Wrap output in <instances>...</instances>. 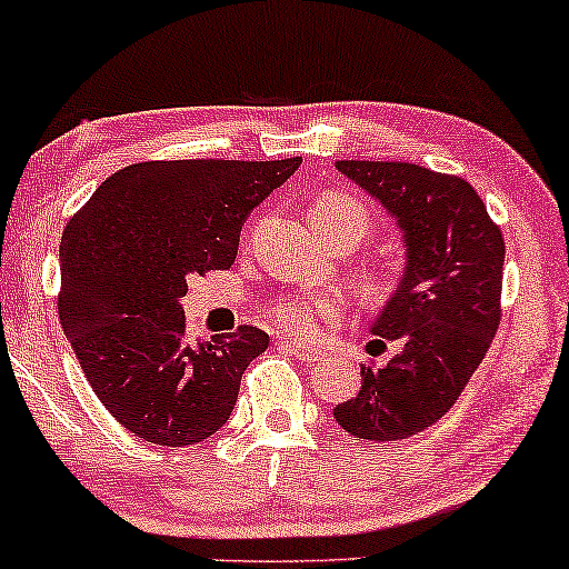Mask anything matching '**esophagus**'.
Listing matches in <instances>:
<instances>
[{
    "instance_id": "1",
    "label": "esophagus",
    "mask_w": 569,
    "mask_h": 569,
    "mask_svg": "<svg viewBox=\"0 0 569 569\" xmlns=\"http://www.w3.org/2000/svg\"><path fill=\"white\" fill-rule=\"evenodd\" d=\"M284 348L290 350L295 358L306 360V363H316V360H321V358H323V352H321V350H313V348H302V345H295V342L284 345Z\"/></svg>"
}]
</instances>
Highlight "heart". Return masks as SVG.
Here are the masks:
<instances>
[{"instance_id":"obj_1","label":"heart","mask_w":569,"mask_h":569,"mask_svg":"<svg viewBox=\"0 0 569 569\" xmlns=\"http://www.w3.org/2000/svg\"><path fill=\"white\" fill-rule=\"evenodd\" d=\"M316 232H356L358 240L368 232V213L356 198L345 193H323L311 209ZM342 302L335 295H287L271 302L269 319L279 331L295 339H311L323 321L337 319Z\"/></svg>"}]
</instances>
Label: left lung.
I'll return each instance as SVG.
<instances>
[{"label":"left lung","instance_id":"obj_1","mask_svg":"<svg viewBox=\"0 0 569 569\" xmlns=\"http://www.w3.org/2000/svg\"><path fill=\"white\" fill-rule=\"evenodd\" d=\"M348 180L395 217L405 271L371 323L400 352L360 366V392L337 405L345 431L368 441L408 439L437 423L476 373L501 321L505 238L470 182L408 161H337Z\"/></svg>","mask_w":569,"mask_h":569}]
</instances>
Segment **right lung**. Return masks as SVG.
<instances>
[{"mask_svg":"<svg viewBox=\"0 0 569 569\" xmlns=\"http://www.w3.org/2000/svg\"><path fill=\"white\" fill-rule=\"evenodd\" d=\"M300 161H140L68 221L59 321L96 397L132 437L186 447L232 416L269 335L240 327L190 342L180 300L190 274L232 267L242 221Z\"/></svg>","mask_w":569,"mask_h":569,"instance_id":"right-lung-1","label":"right lung"}]
</instances>
